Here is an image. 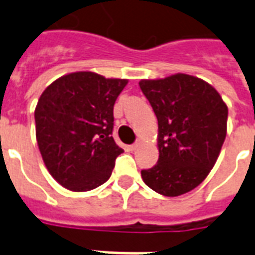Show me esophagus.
<instances>
[{
    "instance_id": "34e87169",
    "label": "esophagus",
    "mask_w": 255,
    "mask_h": 255,
    "mask_svg": "<svg viewBox=\"0 0 255 255\" xmlns=\"http://www.w3.org/2000/svg\"><path fill=\"white\" fill-rule=\"evenodd\" d=\"M140 143H141V141H140V140H137V141H136V143H133V144H131V145H129V151H135V149H137V148L140 147Z\"/></svg>"
}]
</instances>
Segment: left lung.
<instances>
[{"label": "left lung", "mask_w": 255, "mask_h": 255, "mask_svg": "<svg viewBox=\"0 0 255 255\" xmlns=\"http://www.w3.org/2000/svg\"><path fill=\"white\" fill-rule=\"evenodd\" d=\"M159 123V160L141 170L157 193L176 197L201 184L226 137L228 107L209 83L186 74L140 81Z\"/></svg>", "instance_id": "left-lung-1"}]
</instances>
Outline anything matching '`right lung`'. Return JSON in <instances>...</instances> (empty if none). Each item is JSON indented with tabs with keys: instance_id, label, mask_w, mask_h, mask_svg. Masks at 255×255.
I'll return each instance as SVG.
<instances>
[{
	"instance_id": "1",
	"label": "right lung",
	"mask_w": 255,
	"mask_h": 255,
	"mask_svg": "<svg viewBox=\"0 0 255 255\" xmlns=\"http://www.w3.org/2000/svg\"><path fill=\"white\" fill-rule=\"evenodd\" d=\"M127 83L79 71L42 92L34 112L37 143L46 168L62 186L86 192L110 178L123 153L112 137L114 104Z\"/></svg>"
}]
</instances>
